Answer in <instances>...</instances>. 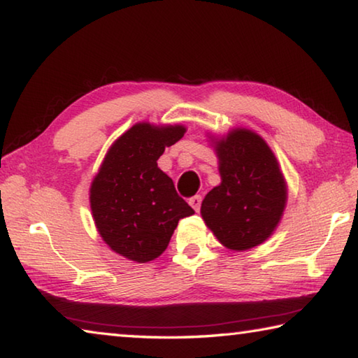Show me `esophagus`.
<instances>
[{
  "instance_id": "1",
  "label": "esophagus",
  "mask_w": 358,
  "mask_h": 358,
  "mask_svg": "<svg viewBox=\"0 0 358 358\" xmlns=\"http://www.w3.org/2000/svg\"><path fill=\"white\" fill-rule=\"evenodd\" d=\"M201 203H202V197L201 196H194V197L189 199V205L196 211L201 210Z\"/></svg>"
}]
</instances>
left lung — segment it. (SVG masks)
Returning <instances> with one entry per match:
<instances>
[{
  "mask_svg": "<svg viewBox=\"0 0 358 358\" xmlns=\"http://www.w3.org/2000/svg\"><path fill=\"white\" fill-rule=\"evenodd\" d=\"M208 138L217 156L221 183L202 201V220L227 250L246 251L262 245L276 230L287 203L280 162L251 129L234 128Z\"/></svg>",
  "mask_w": 358,
  "mask_h": 358,
  "instance_id": "1",
  "label": "left lung"
}]
</instances>
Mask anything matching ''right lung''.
Returning a JSON list of instances; mask_svg holds the SVG:
<instances>
[{
  "label": "right lung",
  "mask_w": 358,
  "mask_h": 358,
  "mask_svg": "<svg viewBox=\"0 0 358 358\" xmlns=\"http://www.w3.org/2000/svg\"><path fill=\"white\" fill-rule=\"evenodd\" d=\"M183 124L141 121L115 141L90 186V207L101 238L138 264L159 257L178 221L194 210L157 167L166 147L185 136Z\"/></svg>",
  "instance_id": "1"
}]
</instances>
